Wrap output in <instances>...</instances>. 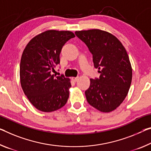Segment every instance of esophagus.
Returning a JSON list of instances; mask_svg holds the SVG:
<instances>
[{
    "instance_id": "34e87169",
    "label": "esophagus",
    "mask_w": 151,
    "mask_h": 151,
    "mask_svg": "<svg viewBox=\"0 0 151 151\" xmlns=\"http://www.w3.org/2000/svg\"><path fill=\"white\" fill-rule=\"evenodd\" d=\"M72 80H73L74 82H76L78 80V77H73L72 78Z\"/></svg>"
}]
</instances>
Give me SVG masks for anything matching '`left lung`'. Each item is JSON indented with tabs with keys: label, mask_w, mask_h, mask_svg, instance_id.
Segmentation results:
<instances>
[{
	"label": "left lung",
	"mask_w": 151,
	"mask_h": 151,
	"mask_svg": "<svg viewBox=\"0 0 151 151\" xmlns=\"http://www.w3.org/2000/svg\"><path fill=\"white\" fill-rule=\"evenodd\" d=\"M75 34L87 45L100 73L99 78H90L85 91L87 101L101 112L114 111L125 99L132 78L127 52L118 38L106 31L94 29L76 31Z\"/></svg>",
	"instance_id": "8db88e82"
}]
</instances>
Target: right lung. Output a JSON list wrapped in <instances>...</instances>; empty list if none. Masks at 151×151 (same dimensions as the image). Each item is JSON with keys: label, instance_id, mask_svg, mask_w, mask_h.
Segmentation results:
<instances>
[{"label": "right lung", "instance_id": "obj_1", "mask_svg": "<svg viewBox=\"0 0 151 151\" xmlns=\"http://www.w3.org/2000/svg\"><path fill=\"white\" fill-rule=\"evenodd\" d=\"M75 37L70 31L47 30L33 37L23 50L21 85L29 101L40 111H54L68 101L70 80L51 73L60 64L63 46Z\"/></svg>", "mask_w": 151, "mask_h": 151}]
</instances>
